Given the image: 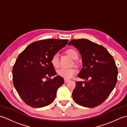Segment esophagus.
<instances>
[{
	"instance_id": "34e87169",
	"label": "esophagus",
	"mask_w": 127,
	"mask_h": 127,
	"mask_svg": "<svg viewBox=\"0 0 127 127\" xmlns=\"http://www.w3.org/2000/svg\"><path fill=\"white\" fill-rule=\"evenodd\" d=\"M68 81H69V80H68V79H64V82H65V83H66V82H68Z\"/></svg>"
}]
</instances>
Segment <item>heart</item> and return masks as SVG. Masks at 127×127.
I'll return each instance as SVG.
<instances>
[{
	"label": "heart",
	"instance_id": "b5f03b06",
	"mask_svg": "<svg viewBox=\"0 0 127 127\" xmlns=\"http://www.w3.org/2000/svg\"><path fill=\"white\" fill-rule=\"evenodd\" d=\"M67 55L74 60H76L78 58V53L77 51L72 49V48H70L66 51ZM51 63L54 68H58L59 65V56L58 54H55L51 58ZM76 73V69L74 68L70 69H66V68H61L57 70V74L59 76L64 78L65 79H71V77H73L75 74Z\"/></svg>",
	"mask_w": 127,
	"mask_h": 127
}]
</instances>
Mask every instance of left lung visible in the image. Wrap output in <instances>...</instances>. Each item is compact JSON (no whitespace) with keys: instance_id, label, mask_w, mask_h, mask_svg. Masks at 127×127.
I'll use <instances>...</instances> for the list:
<instances>
[{"instance_id":"obj_1","label":"left lung","mask_w":127,"mask_h":127,"mask_svg":"<svg viewBox=\"0 0 127 127\" xmlns=\"http://www.w3.org/2000/svg\"><path fill=\"white\" fill-rule=\"evenodd\" d=\"M79 51L82 68L76 82L72 98L81 106L94 107L102 104L114 90L118 71L112 56L102 46L86 39L72 40L68 44Z\"/></svg>"}]
</instances>
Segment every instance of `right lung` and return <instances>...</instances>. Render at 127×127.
<instances>
[{
    "label": "right lung",
    "instance_id": "add662e5",
    "mask_svg": "<svg viewBox=\"0 0 127 127\" xmlns=\"http://www.w3.org/2000/svg\"><path fill=\"white\" fill-rule=\"evenodd\" d=\"M68 41L67 39L40 40L29 45L18 56L12 69L13 83L29 106L39 108L54 101L64 80L60 76L49 78L56 75L51 60Z\"/></svg>",
    "mask_w": 127,
    "mask_h": 127
}]
</instances>
